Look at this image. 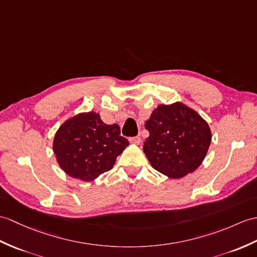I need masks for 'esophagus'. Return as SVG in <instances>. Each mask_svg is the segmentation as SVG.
I'll use <instances>...</instances> for the list:
<instances>
[{"instance_id": "esophagus-1", "label": "esophagus", "mask_w": 257, "mask_h": 257, "mask_svg": "<svg viewBox=\"0 0 257 257\" xmlns=\"http://www.w3.org/2000/svg\"><path fill=\"white\" fill-rule=\"evenodd\" d=\"M129 141L131 143H134V145H140L141 143V138L140 137H133V138H130Z\"/></svg>"}]
</instances>
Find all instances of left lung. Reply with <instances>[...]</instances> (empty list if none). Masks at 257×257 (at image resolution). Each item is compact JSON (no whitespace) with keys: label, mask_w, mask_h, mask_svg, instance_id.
<instances>
[{"label":"left lung","mask_w":257,"mask_h":257,"mask_svg":"<svg viewBox=\"0 0 257 257\" xmlns=\"http://www.w3.org/2000/svg\"><path fill=\"white\" fill-rule=\"evenodd\" d=\"M143 152L154 170L182 178L202 163L211 142L207 121L183 103L159 105L146 121Z\"/></svg>","instance_id":"left-lung-1"}]
</instances>
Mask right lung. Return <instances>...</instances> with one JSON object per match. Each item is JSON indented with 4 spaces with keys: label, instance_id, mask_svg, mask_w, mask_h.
Masks as SVG:
<instances>
[{
    "label": "right lung",
    "instance_id": "obj_1",
    "mask_svg": "<svg viewBox=\"0 0 257 257\" xmlns=\"http://www.w3.org/2000/svg\"><path fill=\"white\" fill-rule=\"evenodd\" d=\"M129 146L117 123L106 124L94 111L81 112L63 122L53 139L58 164L71 177L91 182L112 169Z\"/></svg>",
    "mask_w": 257,
    "mask_h": 257
}]
</instances>
